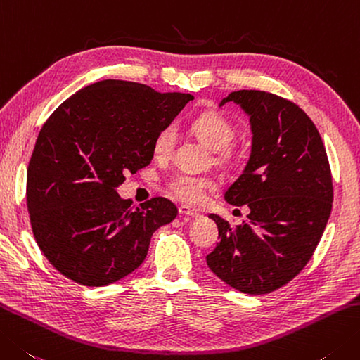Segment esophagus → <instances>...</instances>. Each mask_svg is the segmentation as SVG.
<instances>
[{"label": "esophagus", "mask_w": 360, "mask_h": 360, "mask_svg": "<svg viewBox=\"0 0 360 360\" xmlns=\"http://www.w3.org/2000/svg\"><path fill=\"white\" fill-rule=\"evenodd\" d=\"M179 214L182 217H188V218H198L200 217L198 210L192 209L190 206H186V204H182V206H179Z\"/></svg>", "instance_id": "obj_1"}]
</instances>
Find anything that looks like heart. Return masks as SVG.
<instances>
[{
  "label": "heart",
  "instance_id": "heart-1",
  "mask_svg": "<svg viewBox=\"0 0 360 360\" xmlns=\"http://www.w3.org/2000/svg\"><path fill=\"white\" fill-rule=\"evenodd\" d=\"M190 129L200 142L206 145L209 150L220 151L223 158L228 156V146L236 139V126L232 124L231 120L212 110L196 115L190 123ZM176 137H178V131L174 124L170 123L160 128L153 142L154 156L158 159H167L170 156L176 145ZM165 186L170 190V193L181 201L198 204L204 200L207 192L215 188V182L209 176L179 172L172 174L167 179Z\"/></svg>",
  "mask_w": 360,
  "mask_h": 360
}]
</instances>
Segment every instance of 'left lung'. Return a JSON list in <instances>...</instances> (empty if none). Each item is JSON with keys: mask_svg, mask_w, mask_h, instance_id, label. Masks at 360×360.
I'll return each mask as SVG.
<instances>
[{"mask_svg": "<svg viewBox=\"0 0 360 360\" xmlns=\"http://www.w3.org/2000/svg\"><path fill=\"white\" fill-rule=\"evenodd\" d=\"M250 115L252 146L243 173L224 200L250 207L232 229L221 217L209 269L248 295L285 285L311 260L333 209V176L319 129L300 105L262 90H238L223 98Z\"/></svg>", "mask_w": 360, "mask_h": 360, "instance_id": "1", "label": "left lung"}]
</instances>
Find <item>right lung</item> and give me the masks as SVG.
<instances>
[{"mask_svg":"<svg viewBox=\"0 0 360 360\" xmlns=\"http://www.w3.org/2000/svg\"><path fill=\"white\" fill-rule=\"evenodd\" d=\"M190 100L104 79L76 91L41 126L27 167V212L40 251L63 276L87 287L128 276L153 232L174 220L178 207L164 196L137 207L115 188L151 164L156 134Z\"/></svg>","mask_w":360,"mask_h":360,"instance_id":"1","label":"right lung"}]
</instances>
